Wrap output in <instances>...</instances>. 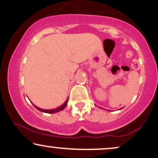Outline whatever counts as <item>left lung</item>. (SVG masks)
<instances>
[{
    "mask_svg": "<svg viewBox=\"0 0 158 158\" xmlns=\"http://www.w3.org/2000/svg\"><path fill=\"white\" fill-rule=\"evenodd\" d=\"M99 108H100V107H99Z\"/></svg>",
    "mask_w": 158,
    "mask_h": 158,
    "instance_id": "8db88e82",
    "label": "left lung"
}]
</instances>
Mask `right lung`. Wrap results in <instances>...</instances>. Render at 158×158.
Here are the masks:
<instances>
[{
  "mask_svg": "<svg viewBox=\"0 0 158 158\" xmlns=\"http://www.w3.org/2000/svg\"><path fill=\"white\" fill-rule=\"evenodd\" d=\"M68 99H67V100L64 102V104L61 105V106H59V108H55V109H50V110L42 109V108H39V107L35 106L34 104H32V105H33L34 107H35V108H37L38 110H40V111L44 112V113H48V114H54V113H57V112H59V111H61V110H62L63 109H64L65 107H66L67 104H68Z\"/></svg>",
  "mask_w": 158,
  "mask_h": 158,
  "instance_id": "right-lung-1",
  "label": "right lung"
}]
</instances>
